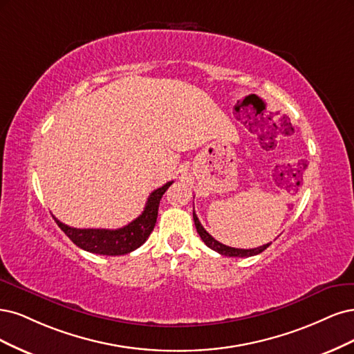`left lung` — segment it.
I'll return each instance as SVG.
<instances>
[{"label": "left lung", "instance_id": "obj_1", "mask_svg": "<svg viewBox=\"0 0 354 354\" xmlns=\"http://www.w3.org/2000/svg\"><path fill=\"white\" fill-rule=\"evenodd\" d=\"M192 218H194V223H196L197 232H198V235L201 236L204 244H206L207 247H210L212 250H214V252H218V253L222 254V256H227V257H250V256L260 254L261 252H265V250L270 245V243H269V244H265V245H260V247H257V248H247V250L225 245V244L219 243L218 239H214L206 230H204L203 225L200 223V221H198V218H197L196 212H192Z\"/></svg>", "mask_w": 354, "mask_h": 354}]
</instances>
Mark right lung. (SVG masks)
<instances>
[{"label":"right lung","instance_id":"1","mask_svg":"<svg viewBox=\"0 0 354 354\" xmlns=\"http://www.w3.org/2000/svg\"><path fill=\"white\" fill-rule=\"evenodd\" d=\"M172 184L174 180H170L163 187L154 189L145 203L144 212L135 221L119 230H79V227H72L60 222L55 216L53 218L60 230L72 239V243L85 252L102 256L128 254L141 247L153 232L157 221L158 204H160L163 194Z\"/></svg>","mask_w":354,"mask_h":354}]
</instances>
